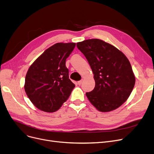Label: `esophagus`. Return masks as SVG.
I'll return each mask as SVG.
<instances>
[{"label": "esophagus", "instance_id": "obj_1", "mask_svg": "<svg viewBox=\"0 0 154 154\" xmlns=\"http://www.w3.org/2000/svg\"><path fill=\"white\" fill-rule=\"evenodd\" d=\"M82 82H83V81H82V80H81V81H78L77 84H78V85H81L82 84Z\"/></svg>", "mask_w": 154, "mask_h": 154}]
</instances>
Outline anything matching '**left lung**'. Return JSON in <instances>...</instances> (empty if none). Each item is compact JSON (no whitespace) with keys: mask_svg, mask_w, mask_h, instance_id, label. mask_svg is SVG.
Returning a JSON list of instances; mask_svg holds the SVG:
<instances>
[{"mask_svg":"<svg viewBox=\"0 0 154 154\" xmlns=\"http://www.w3.org/2000/svg\"><path fill=\"white\" fill-rule=\"evenodd\" d=\"M91 66L95 88L86 96L101 112L117 109L127 100L134 88L135 77L128 59L114 46L99 39L77 43Z\"/></svg>","mask_w":154,"mask_h":154,"instance_id":"1","label":"left lung"}]
</instances>
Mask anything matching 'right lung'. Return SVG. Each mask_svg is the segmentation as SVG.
Returning a JSON list of instances; mask_svg holds the SVG:
<instances>
[{
	"mask_svg": "<svg viewBox=\"0 0 154 154\" xmlns=\"http://www.w3.org/2000/svg\"><path fill=\"white\" fill-rule=\"evenodd\" d=\"M75 43H58L46 49L30 66L24 89L31 103L45 112L58 110L75 88L69 79L65 61Z\"/></svg>",
	"mask_w": 154,
	"mask_h": 154,
	"instance_id": "obj_1",
	"label": "right lung"
}]
</instances>
